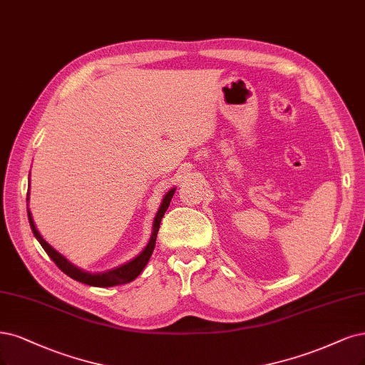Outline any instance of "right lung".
<instances>
[{"mask_svg":"<svg viewBox=\"0 0 365 365\" xmlns=\"http://www.w3.org/2000/svg\"><path fill=\"white\" fill-rule=\"evenodd\" d=\"M175 190H177V187L170 188V190L165 195V197H163L161 204H160V208H158L157 215L154 217L153 234H150L149 242H148V245L145 246V249L142 250V252L137 255V257H134L133 259L120 264V266L113 267L110 270H106V272H98V273L86 272L81 267H77V266H75V264H72L66 257H63L60 252H57V250L51 245L43 240V237L41 235V232L37 231L36 225L33 222V216H31V212H30L29 205H27L29 222H30V226H31V231H33L34 237L37 238V242L41 243V246L45 249V252L48 254V257L57 264V267L63 273H66L68 276H71L72 279L78 281V282H83V284H87V285H92V287H115V285H122V284H127V282L134 281L137 276L142 273V270L145 269V266L148 264L150 255H153L154 247H155L158 228H160V222H161L163 216H165V212H166V210H168V207L170 204V200H172V196H173ZM29 199H30V190L27 192V204H29Z\"/></svg>","mask_w":365,"mask_h":365,"instance_id":"obj_1","label":"right lung"}]
</instances>
